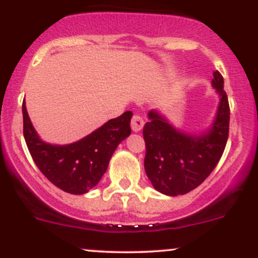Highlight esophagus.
<instances>
[{
    "mask_svg": "<svg viewBox=\"0 0 258 258\" xmlns=\"http://www.w3.org/2000/svg\"><path fill=\"white\" fill-rule=\"evenodd\" d=\"M143 124H145V122H143V118L141 117L140 115H134L131 118V127L132 130H134V132H138L142 130Z\"/></svg>",
    "mask_w": 258,
    "mask_h": 258,
    "instance_id": "obj_1",
    "label": "esophagus"
}]
</instances>
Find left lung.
<instances>
[{"mask_svg":"<svg viewBox=\"0 0 258 258\" xmlns=\"http://www.w3.org/2000/svg\"><path fill=\"white\" fill-rule=\"evenodd\" d=\"M211 81L220 96L215 120L200 135L184 134L158 111L148 113L143 127L145 170L159 193L177 197L189 193L209 177L220 161L229 137L230 107L224 78L216 70Z\"/></svg>","mask_w":258,"mask_h":258,"instance_id":"8db88e82","label":"left lung"}]
</instances>
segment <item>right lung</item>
Listing matches in <instances>:
<instances>
[{
  "mask_svg": "<svg viewBox=\"0 0 258 258\" xmlns=\"http://www.w3.org/2000/svg\"><path fill=\"white\" fill-rule=\"evenodd\" d=\"M22 112L23 136L34 163L48 180L70 194H85L94 188L106 172L117 146L131 135L132 112L126 111L80 141L50 145L37 135L24 101Z\"/></svg>",
  "mask_w": 258,
  "mask_h": 258,
  "instance_id": "1",
  "label": "right lung"
}]
</instances>
